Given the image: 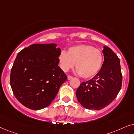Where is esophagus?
<instances>
[{"label":"esophagus","mask_w":134,"mask_h":134,"mask_svg":"<svg viewBox=\"0 0 134 134\" xmlns=\"http://www.w3.org/2000/svg\"><path fill=\"white\" fill-rule=\"evenodd\" d=\"M72 78H73V76H71V75H69L68 76H67V78H68L69 80H71Z\"/></svg>","instance_id":"obj_1"}]
</instances>
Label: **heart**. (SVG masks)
Instances as JSON below:
<instances>
[{
  "mask_svg": "<svg viewBox=\"0 0 134 134\" xmlns=\"http://www.w3.org/2000/svg\"><path fill=\"white\" fill-rule=\"evenodd\" d=\"M60 68L64 72L75 69L82 78H90L98 74L102 67L103 55L99 49L89 44L70 47L68 51H62L59 56Z\"/></svg>",
  "mask_w": 134,
  "mask_h": 134,
  "instance_id": "heart-1",
  "label": "heart"
}]
</instances>
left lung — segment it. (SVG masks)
Returning a JSON list of instances; mask_svg holds the SVG:
<instances>
[{
    "mask_svg": "<svg viewBox=\"0 0 134 134\" xmlns=\"http://www.w3.org/2000/svg\"><path fill=\"white\" fill-rule=\"evenodd\" d=\"M103 53L104 61L100 70L91 80L82 82L76 91L78 102L87 109L99 110L108 106L116 97L122 86L119 58L107 46Z\"/></svg>",
    "mask_w": 134,
    "mask_h": 134,
    "instance_id": "1",
    "label": "left lung"
}]
</instances>
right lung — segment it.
I'll return each mask as SVG.
<instances>
[{"mask_svg": "<svg viewBox=\"0 0 134 134\" xmlns=\"http://www.w3.org/2000/svg\"><path fill=\"white\" fill-rule=\"evenodd\" d=\"M60 49L56 44H34L18 53L10 82L19 102L40 110L54 99L67 76L58 66Z\"/></svg>", "mask_w": 134, "mask_h": 134, "instance_id": "right-lung-1", "label": "right lung"}]
</instances>
